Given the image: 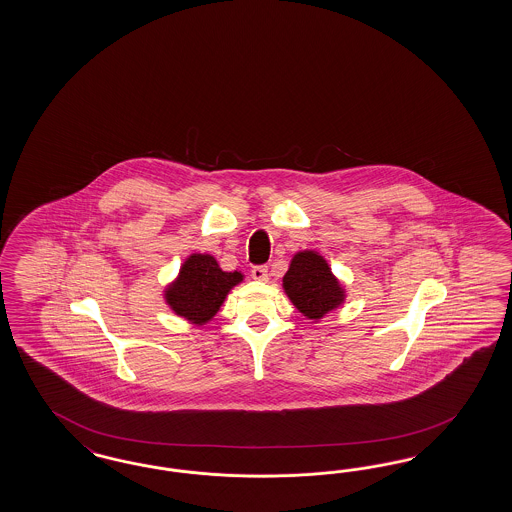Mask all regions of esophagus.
I'll return each mask as SVG.
<instances>
[{
  "mask_svg": "<svg viewBox=\"0 0 512 512\" xmlns=\"http://www.w3.org/2000/svg\"><path fill=\"white\" fill-rule=\"evenodd\" d=\"M251 276L257 281H268V266L266 264H259L251 268Z\"/></svg>",
  "mask_w": 512,
  "mask_h": 512,
  "instance_id": "1",
  "label": "esophagus"
}]
</instances>
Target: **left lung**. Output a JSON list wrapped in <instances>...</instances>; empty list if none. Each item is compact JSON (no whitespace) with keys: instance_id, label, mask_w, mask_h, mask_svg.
I'll return each instance as SVG.
<instances>
[{"instance_id":"obj_1","label":"left lung","mask_w":512,"mask_h":512,"mask_svg":"<svg viewBox=\"0 0 512 512\" xmlns=\"http://www.w3.org/2000/svg\"><path fill=\"white\" fill-rule=\"evenodd\" d=\"M283 289L296 310L313 321H319L328 311L336 310L345 298L340 281L330 272L325 259L315 251L296 253L283 276Z\"/></svg>"}]
</instances>
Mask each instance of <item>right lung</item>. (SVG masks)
<instances>
[{"label": "right lung", "instance_id": "1", "mask_svg": "<svg viewBox=\"0 0 512 512\" xmlns=\"http://www.w3.org/2000/svg\"><path fill=\"white\" fill-rule=\"evenodd\" d=\"M244 276L240 272H223L212 255L193 253L182 264L176 281L165 291L172 311L195 325H204L216 315L223 300Z\"/></svg>", "mask_w": 512, "mask_h": 512}]
</instances>
